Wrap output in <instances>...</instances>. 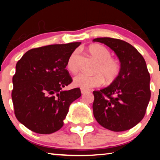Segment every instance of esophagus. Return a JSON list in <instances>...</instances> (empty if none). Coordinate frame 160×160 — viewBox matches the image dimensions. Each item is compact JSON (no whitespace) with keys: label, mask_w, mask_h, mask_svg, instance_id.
Here are the masks:
<instances>
[{"label":"esophagus","mask_w":160,"mask_h":160,"mask_svg":"<svg viewBox=\"0 0 160 160\" xmlns=\"http://www.w3.org/2000/svg\"><path fill=\"white\" fill-rule=\"evenodd\" d=\"M80 90H81V93L82 94H85L88 92V90H87V89H84V88H81Z\"/></svg>","instance_id":"1"}]
</instances>
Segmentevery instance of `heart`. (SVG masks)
Here are the masks:
<instances>
[{"label": "heart", "mask_w": 160, "mask_h": 160, "mask_svg": "<svg viewBox=\"0 0 160 160\" xmlns=\"http://www.w3.org/2000/svg\"><path fill=\"white\" fill-rule=\"evenodd\" d=\"M88 51L94 58L98 61L95 69L97 73L90 75L80 72L73 78L74 85L88 89L102 85L104 79L107 83L113 82L121 72V66L117 59L111 56L110 51L107 48L98 44L90 45L88 47ZM77 56L78 52L74 51L66 63L68 70L72 73H75L78 70Z\"/></svg>", "instance_id": "obj_1"}]
</instances>
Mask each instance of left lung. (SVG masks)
<instances>
[{
    "label": "left lung",
    "mask_w": 160,
    "mask_h": 160,
    "mask_svg": "<svg viewBox=\"0 0 160 160\" xmlns=\"http://www.w3.org/2000/svg\"><path fill=\"white\" fill-rule=\"evenodd\" d=\"M102 43L114 51L121 62V72L109 86L94 91V116L110 131H127L141 121L151 96L150 75L144 58L136 48L123 40L101 37Z\"/></svg>",
    "instance_id": "1"
}]
</instances>
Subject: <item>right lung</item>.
<instances>
[{
  "label": "right lung",
  "mask_w": 160,
  "mask_h": 160,
  "mask_svg": "<svg viewBox=\"0 0 160 160\" xmlns=\"http://www.w3.org/2000/svg\"><path fill=\"white\" fill-rule=\"evenodd\" d=\"M81 42L32 48L16 64L12 99L18 120L37 133L50 134L63 126L70 104L81 96L80 88L62 90L72 79L68 59Z\"/></svg>",
  "instance_id": "right-lung-1"
}]
</instances>
